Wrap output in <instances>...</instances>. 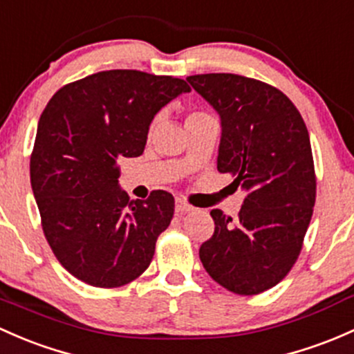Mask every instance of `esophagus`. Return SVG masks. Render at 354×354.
Listing matches in <instances>:
<instances>
[{"mask_svg": "<svg viewBox=\"0 0 354 354\" xmlns=\"http://www.w3.org/2000/svg\"><path fill=\"white\" fill-rule=\"evenodd\" d=\"M193 207L189 203L185 202V200L176 198V214H187V212H192Z\"/></svg>", "mask_w": 354, "mask_h": 354, "instance_id": "1", "label": "esophagus"}]
</instances>
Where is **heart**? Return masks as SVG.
I'll use <instances>...</instances> for the list:
<instances>
[{"instance_id":"heart-1","label":"heart","mask_w":354,"mask_h":354,"mask_svg":"<svg viewBox=\"0 0 354 354\" xmlns=\"http://www.w3.org/2000/svg\"><path fill=\"white\" fill-rule=\"evenodd\" d=\"M198 113H202V111H195V113H192V115H198ZM192 115H189V117H192Z\"/></svg>"}]
</instances>
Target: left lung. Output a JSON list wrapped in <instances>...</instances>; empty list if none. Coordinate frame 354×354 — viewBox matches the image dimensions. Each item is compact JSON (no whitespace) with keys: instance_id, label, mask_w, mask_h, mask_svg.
Masks as SVG:
<instances>
[{"instance_id":"1","label":"left lung","mask_w":354,"mask_h":354,"mask_svg":"<svg viewBox=\"0 0 354 354\" xmlns=\"http://www.w3.org/2000/svg\"><path fill=\"white\" fill-rule=\"evenodd\" d=\"M187 81L221 115L218 173L245 192L234 224L210 212L215 230L200 259L229 292L258 295L290 273L310 224L317 180L308 130L292 100L263 81L229 73Z\"/></svg>"}]
</instances>
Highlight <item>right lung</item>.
<instances>
[{
  "instance_id": "1",
  "label": "right lung",
  "mask_w": 354,
  "mask_h": 354,
  "mask_svg": "<svg viewBox=\"0 0 354 354\" xmlns=\"http://www.w3.org/2000/svg\"><path fill=\"white\" fill-rule=\"evenodd\" d=\"M188 91L173 76L102 71L57 89L40 115L30 181L44 236L77 280L117 288L151 265L174 198L156 189L130 202L118 188V159L142 154L154 115Z\"/></svg>"
}]
</instances>
